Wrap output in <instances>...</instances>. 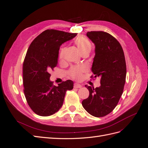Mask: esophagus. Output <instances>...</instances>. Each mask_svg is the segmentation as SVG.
I'll return each mask as SVG.
<instances>
[{
    "mask_svg": "<svg viewBox=\"0 0 148 148\" xmlns=\"http://www.w3.org/2000/svg\"><path fill=\"white\" fill-rule=\"evenodd\" d=\"M74 88H82V85L79 84L78 83H75L74 84Z\"/></svg>",
    "mask_w": 148,
    "mask_h": 148,
    "instance_id": "obj_1",
    "label": "esophagus"
}]
</instances>
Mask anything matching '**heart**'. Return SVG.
I'll return each mask as SVG.
<instances>
[{"label":"heart","instance_id":"obj_1","mask_svg":"<svg viewBox=\"0 0 148 148\" xmlns=\"http://www.w3.org/2000/svg\"><path fill=\"white\" fill-rule=\"evenodd\" d=\"M75 44L77 45L81 54L85 52H90L91 50V43L89 40L84 36H79L75 39ZM65 47H62L59 53V59L62 60L64 58ZM86 70V67L83 65L73 66L69 71V74L71 78L75 79H79L82 77V73Z\"/></svg>","mask_w":148,"mask_h":148}]
</instances>
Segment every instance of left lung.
I'll list each match as a JSON object with an SVG mask.
<instances>
[{
  "label": "left lung",
  "instance_id": "1",
  "mask_svg": "<svg viewBox=\"0 0 148 148\" xmlns=\"http://www.w3.org/2000/svg\"><path fill=\"white\" fill-rule=\"evenodd\" d=\"M86 35L95 45L91 70L95 77H101V86L94 88L85 85L89 95L82 101V105L89 114L102 117L115 109L122 95L126 62L122 46L111 34L104 31H91Z\"/></svg>",
  "mask_w": 148,
  "mask_h": 148
}]
</instances>
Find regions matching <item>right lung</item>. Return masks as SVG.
Listing matches in <instances>:
<instances>
[{
	"instance_id": "add662e5",
	"label": "right lung",
	"mask_w": 148,
	"mask_h": 148,
	"mask_svg": "<svg viewBox=\"0 0 148 148\" xmlns=\"http://www.w3.org/2000/svg\"><path fill=\"white\" fill-rule=\"evenodd\" d=\"M77 34L47 29L30 44L23 64V91L30 108L38 115L57 112L63 105L66 91L73 88L70 79L53 86L49 71L57 66L60 46Z\"/></svg>"
}]
</instances>
